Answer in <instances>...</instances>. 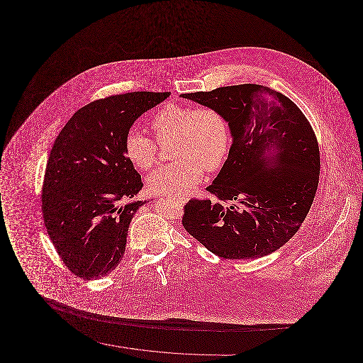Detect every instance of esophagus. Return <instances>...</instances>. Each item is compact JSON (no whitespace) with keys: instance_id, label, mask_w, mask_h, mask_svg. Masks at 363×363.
Returning <instances> with one entry per match:
<instances>
[{"instance_id":"1","label":"esophagus","mask_w":363,"mask_h":363,"mask_svg":"<svg viewBox=\"0 0 363 363\" xmlns=\"http://www.w3.org/2000/svg\"><path fill=\"white\" fill-rule=\"evenodd\" d=\"M177 200H179V201H181V203H186V201H188V200H189V199H188V197H178V199H177Z\"/></svg>"}]
</instances>
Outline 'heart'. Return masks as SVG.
Returning a JSON list of instances; mask_svg holds the SVG:
<instances>
[{
  "label": "heart",
  "mask_w": 363,
  "mask_h": 363,
  "mask_svg": "<svg viewBox=\"0 0 363 363\" xmlns=\"http://www.w3.org/2000/svg\"><path fill=\"white\" fill-rule=\"evenodd\" d=\"M159 141L175 138L177 162L157 167L148 177V188L159 194H186L203 179L204 169L216 170L230 145V129L225 116L213 107H190L169 104L151 120ZM125 155L140 170L156 162L157 144L138 129H130L123 141Z\"/></svg>",
  "instance_id": "obj_1"
}]
</instances>
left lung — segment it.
I'll list each match as a JSON object with an SVG mask.
<instances>
[{
  "instance_id": "obj_1",
  "label": "left lung",
  "mask_w": 363,
  "mask_h": 363,
  "mask_svg": "<svg viewBox=\"0 0 363 363\" xmlns=\"http://www.w3.org/2000/svg\"><path fill=\"white\" fill-rule=\"evenodd\" d=\"M181 96L219 110L233 138L207 188L216 200H189L185 230L223 259L274 253L299 230L318 186L320 151L311 123L291 99L259 84Z\"/></svg>"
}]
</instances>
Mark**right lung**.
<instances>
[{
  "mask_svg": "<svg viewBox=\"0 0 363 363\" xmlns=\"http://www.w3.org/2000/svg\"><path fill=\"white\" fill-rule=\"evenodd\" d=\"M170 92H128L77 110L55 138L42 186L48 234L72 274L107 277L121 262L141 177L125 155L133 122Z\"/></svg>",
  "mask_w": 363,
  "mask_h": 363,
  "instance_id": "obj_1",
  "label": "right lung"
}]
</instances>
